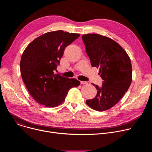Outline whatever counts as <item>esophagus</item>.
<instances>
[{
  "label": "esophagus",
  "mask_w": 152,
  "mask_h": 152,
  "mask_svg": "<svg viewBox=\"0 0 152 152\" xmlns=\"http://www.w3.org/2000/svg\"><path fill=\"white\" fill-rule=\"evenodd\" d=\"M80 83H81V84L84 85V84H87V83H88V82H86V81H80Z\"/></svg>",
  "instance_id": "34e87169"
}]
</instances>
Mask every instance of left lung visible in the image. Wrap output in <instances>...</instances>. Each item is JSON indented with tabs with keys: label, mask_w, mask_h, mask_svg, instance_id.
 Instances as JSON below:
<instances>
[{
	"label": "left lung",
	"mask_w": 152,
	"mask_h": 152,
	"mask_svg": "<svg viewBox=\"0 0 152 152\" xmlns=\"http://www.w3.org/2000/svg\"><path fill=\"white\" fill-rule=\"evenodd\" d=\"M82 38L92 67L99 68V74L103 80L101 88L93 84L97 95L86 103L96 111L108 110L120 101L131 84V59L118 43L109 37L88 34Z\"/></svg>",
	"instance_id": "1"
}]
</instances>
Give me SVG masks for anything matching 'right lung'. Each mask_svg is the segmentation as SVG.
Listing matches in <instances>:
<instances>
[{"label":"right lung","mask_w":152,"mask_h":152,"mask_svg":"<svg viewBox=\"0 0 152 152\" xmlns=\"http://www.w3.org/2000/svg\"><path fill=\"white\" fill-rule=\"evenodd\" d=\"M80 36L63 31L49 32L34 39L21 57L22 79L29 94L46 107H56L66 99L69 90L80 85L76 79L55 74L67 46Z\"/></svg>","instance_id":"1"}]
</instances>
